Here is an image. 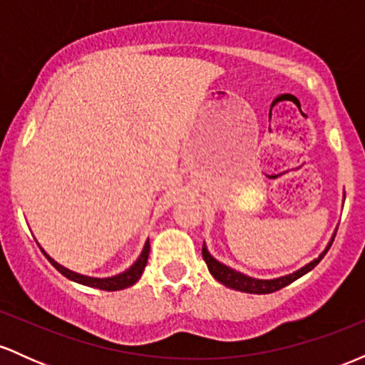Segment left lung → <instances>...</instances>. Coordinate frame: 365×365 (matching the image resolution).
<instances>
[{"mask_svg":"<svg viewBox=\"0 0 365 365\" xmlns=\"http://www.w3.org/2000/svg\"><path fill=\"white\" fill-rule=\"evenodd\" d=\"M333 240H334V238H331L329 245L326 247V250L319 255V257L314 259L312 262H309L307 266L302 267V269L295 271L293 274L282 276V278H276V279H255V278H249V276H245L242 273H237V271L230 269L228 266H225V264L217 262L216 259H212L207 252L206 245L202 247V257L207 264L209 273L215 276L217 282L223 283L225 287L235 288V290H238V292H247V293H273V292L282 290V288L287 287V284L293 283L295 279H299L300 276H304L305 273H309V271L314 269V267H316L317 264L321 262V259L324 257L326 252L329 250V247H331V244H333Z\"/></svg>","mask_w":365,"mask_h":365,"instance_id":"8db88e82","label":"left lung"}]
</instances>
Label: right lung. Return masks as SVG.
<instances>
[{"label":"right lung","instance_id":"obj_1","mask_svg":"<svg viewBox=\"0 0 365 365\" xmlns=\"http://www.w3.org/2000/svg\"><path fill=\"white\" fill-rule=\"evenodd\" d=\"M149 242H145L144 245V250H142L140 257L137 259V262L133 264L130 269L125 271V273H121L118 276H113V278H89V276H82V274H77V273H72V271L65 269V267L60 266L58 262H54L51 257H49L48 254L44 252L46 257H48V261L53 264L54 267H56L58 271L63 276H66L68 279H73V282L81 283V284H87V287H94V288H99V290H106V292H115V290H123V288L127 287H132L133 283L139 282L142 271L145 269V264H148V257H149Z\"/></svg>","mask_w":365,"mask_h":365}]
</instances>
